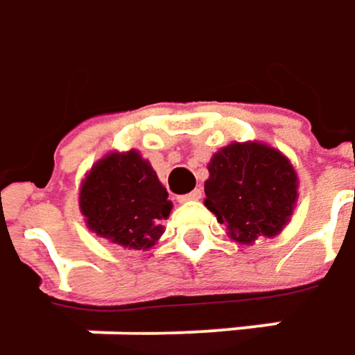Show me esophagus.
Instances as JSON below:
<instances>
[{
    "mask_svg": "<svg viewBox=\"0 0 355 355\" xmlns=\"http://www.w3.org/2000/svg\"><path fill=\"white\" fill-rule=\"evenodd\" d=\"M201 189H195V191H191V193H187V195H180L178 197V203H191V201H199L201 199Z\"/></svg>",
    "mask_w": 355,
    "mask_h": 355,
    "instance_id": "34e87169",
    "label": "esophagus"
}]
</instances>
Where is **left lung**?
Instances as JSON below:
<instances>
[{"label": "left lung", "instance_id": "8db88e82", "mask_svg": "<svg viewBox=\"0 0 355 355\" xmlns=\"http://www.w3.org/2000/svg\"><path fill=\"white\" fill-rule=\"evenodd\" d=\"M299 178L291 160L262 142H234L213 154L205 207L238 243L274 238L291 221Z\"/></svg>", "mask_w": 355, "mask_h": 355}]
</instances>
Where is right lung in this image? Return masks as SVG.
Listing matches in <instances>:
<instances>
[{
    "label": "right lung",
    "instance_id": "right-lung-1",
    "mask_svg": "<svg viewBox=\"0 0 355 355\" xmlns=\"http://www.w3.org/2000/svg\"><path fill=\"white\" fill-rule=\"evenodd\" d=\"M87 227L112 243L150 250L164 234L173 203L138 150L112 152L87 173L79 193Z\"/></svg>",
    "mask_w": 355,
    "mask_h": 355
}]
</instances>
